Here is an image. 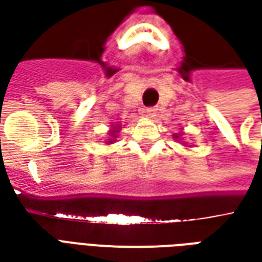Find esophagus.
<instances>
[{"label":"esophagus","instance_id":"esophagus-1","mask_svg":"<svg viewBox=\"0 0 262 262\" xmlns=\"http://www.w3.org/2000/svg\"><path fill=\"white\" fill-rule=\"evenodd\" d=\"M156 114H157V108H154V106H151V108H147V115L150 116V118H154V116H156Z\"/></svg>","mask_w":262,"mask_h":262}]
</instances>
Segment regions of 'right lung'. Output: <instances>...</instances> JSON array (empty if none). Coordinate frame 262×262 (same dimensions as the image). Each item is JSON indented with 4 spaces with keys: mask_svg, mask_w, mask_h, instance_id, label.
Returning <instances> with one entry per match:
<instances>
[{
    "mask_svg": "<svg viewBox=\"0 0 262 262\" xmlns=\"http://www.w3.org/2000/svg\"><path fill=\"white\" fill-rule=\"evenodd\" d=\"M114 135H115V133H114ZM114 135H112V136H114Z\"/></svg>",
    "mask_w": 262,
    "mask_h": 262,
    "instance_id": "right-lung-1",
    "label": "right lung"
}]
</instances>
